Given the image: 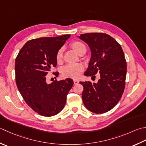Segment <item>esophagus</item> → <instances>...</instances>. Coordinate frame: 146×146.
Here are the masks:
<instances>
[{"mask_svg":"<svg viewBox=\"0 0 146 146\" xmlns=\"http://www.w3.org/2000/svg\"><path fill=\"white\" fill-rule=\"evenodd\" d=\"M73 82H74V84H75V85H77L79 83V82L78 80H74Z\"/></svg>","mask_w":146,"mask_h":146,"instance_id":"obj_1","label":"esophagus"}]
</instances>
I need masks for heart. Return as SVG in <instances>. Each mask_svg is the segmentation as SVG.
I'll return each mask as SVG.
<instances>
[{
	"instance_id": "obj_1",
	"label": "heart",
	"mask_w": 146,
	"mask_h": 146,
	"mask_svg": "<svg viewBox=\"0 0 146 146\" xmlns=\"http://www.w3.org/2000/svg\"><path fill=\"white\" fill-rule=\"evenodd\" d=\"M70 47L78 54V55L84 54L86 52L87 47L80 40H74L70 44ZM62 48H59L56 54V60L60 62L62 59ZM84 71V66L81 64H71L65 66L61 70L62 75L64 78H76Z\"/></svg>"
}]
</instances>
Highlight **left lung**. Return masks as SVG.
<instances>
[{
	"mask_svg": "<svg viewBox=\"0 0 146 146\" xmlns=\"http://www.w3.org/2000/svg\"><path fill=\"white\" fill-rule=\"evenodd\" d=\"M79 38L89 46L92 56L84 75L95 77L97 84L80 82L84 87L82 98L91 112L102 114L118 104L123 94L127 75V62L120 44L104 33L81 34Z\"/></svg>",
	"mask_w": 146,
	"mask_h": 146,
	"instance_id": "8db88e82",
	"label": "left lung"
}]
</instances>
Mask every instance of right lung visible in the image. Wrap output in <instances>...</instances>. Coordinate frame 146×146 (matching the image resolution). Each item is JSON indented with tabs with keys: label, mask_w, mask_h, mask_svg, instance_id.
I'll return each mask as SVG.
<instances>
[{
	"label": "right lung",
	"mask_w": 146,
	"mask_h": 146,
	"mask_svg": "<svg viewBox=\"0 0 146 146\" xmlns=\"http://www.w3.org/2000/svg\"><path fill=\"white\" fill-rule=\"evenodd\" d=\"M70 35L42 37L28 41L15 60L17 87L29 106L39 115L52 116L64 107L66 96L73 85V80H55L50 84L46 75L56 68V54ZM56 78L58 71L52 72Z\"/></svg>",
	"instance_id": "1"
}]
</instances>
